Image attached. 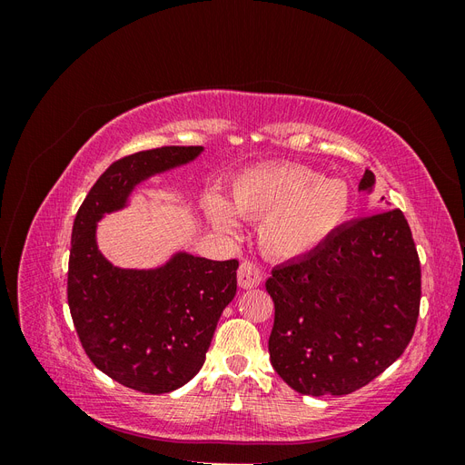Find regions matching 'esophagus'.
Here are the masks:
<instances>
[{
    "label": "esophagus",
    "instance_id": "34e87169",
    "mask_svg": "<svg viewBox=\"0 0 465 465\" xmlns=\"http://www.w3.org/2000/svg\"><path fill=\"white\" fill-rule=\"evenodd\" d=\"M263 273L258 262L254 260H244L238 267V285L242 289H254L262 283Z\"/></svg>",
    "mask_w": 465,
    "mask_h": 465
}]
</instances>
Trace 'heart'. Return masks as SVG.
Masks as SVG:
<instances>
[{"label": "heart", "instance_id": "1", "mask_svg": "<svg viewBox=\"0 0 465 465\" xmlns=\"http://www.w3.org/2000/svg\"><path fill=\"white\" fill-rule=\"evenodd\" d=\"M231 207L248 219H262L258 241L263 254L289 260L316 250L341 227L351 207L343 180L294 163H267L241 173L231 188ZM209 195L205 211L219 229L234 224L232 211Z\"/></svg>", "mask_w": 465, "mask_h": 465}]
</instances>
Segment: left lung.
<instances>
[{
  "label": "left lung",
  "mask_w": 465,
  "mask_h": 465,
  "mask_svg": "<svg viewBox=\"0 0 465 465\" xmlns=\"http://www.w3.org/2000/svg\"><path fill=\"white\" fill-rule=\"evenodd\" d=\"M374 176L364 173L361 190ZM270 359L304 396H347L410 345L420 304V262L400 209L337 229L306 256L277 265Z\"/></svg>",
  "instance_id": "left-lung-1"
}]
</instances>
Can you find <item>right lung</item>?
I'll return each mask as SVG.
<instances>
[{"instance_id":"right-lung-1","label":"right lung","mask_w":465,"mask_h":465,"mask_svg":"<svg viewBox=\"0 0 465 465\" xmlns=\"http://www.w3.org/2000/svg\"><path fill=\"white\" fill-rule=\"evenodd\" d=\"M200 153L166 145L125 154L94 182L74 221L67 304L79 341L98 371L143 393L173 391L198 374L236 294L238 260L178 254L159 270H120L98 252L94 224L139 182Z\"/></svg>"}]
</instances>
